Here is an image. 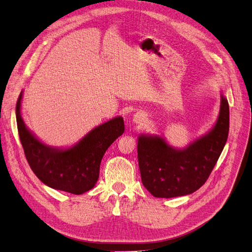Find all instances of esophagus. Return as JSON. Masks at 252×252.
<instances>
[{
	"instance_id": "34e87169",
	"label": "esophagus",
	"mask_w": 252,
	"mask_h": 252,
	"mask_svg": "<svg viewBox=\"0 0 252 252\" xmlns=\"http://www.w3.org/2000/svg\"><path fill=\"white\" fill-rule=\"evenodd\" d=\"M145 120H146V115L142 112H137L133 116V121L135 123H142V122H144Z\"/></svg>"
}]
</instances>
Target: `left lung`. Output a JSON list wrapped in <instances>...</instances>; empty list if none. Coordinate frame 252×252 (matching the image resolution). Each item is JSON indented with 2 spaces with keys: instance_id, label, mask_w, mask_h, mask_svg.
Wrapping results in <instances>:
<instances>
[{
  "instance_id": "1",
  "label": "left lung",
  "mask_w": 252,
  "mask_h": 252,
  "mask_svg": "<svg viewBox=\"0 0 252 252\" xmlns=\"http://www.w3.org/2000/svg\"><path fill=\"white\" fill-rule=\"evenodd\" d=\"M228 128V102L221 97L219 117L212 131L184 150H174L158 136H140L137 157L144 186L155 197L194 192L212 173L226 143Z\"/></svg>"
}]
</instances>
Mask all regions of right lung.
Masks as SVG:
<instances>
[{
    "mask_svg": "<svg viewBox=\"0 0 252 252\" xmlns=\"http://www.w3.org/2000/svg\"><path fill=\"white\" fill-rule=\"evenodd\" d=\"M19 95L16 123L19 139L30 167L45 185L72 194L91 190L99 178L101 159L108 147L124 132L123 118L118 117L100 125L68 150H54L42 143L26 128L21 117Z\"/></svg>",
    "mask_w": 252,
    "mask_h": 252,
    "instance_id": "1",
    "label": "right lung"
}]
</instances>
